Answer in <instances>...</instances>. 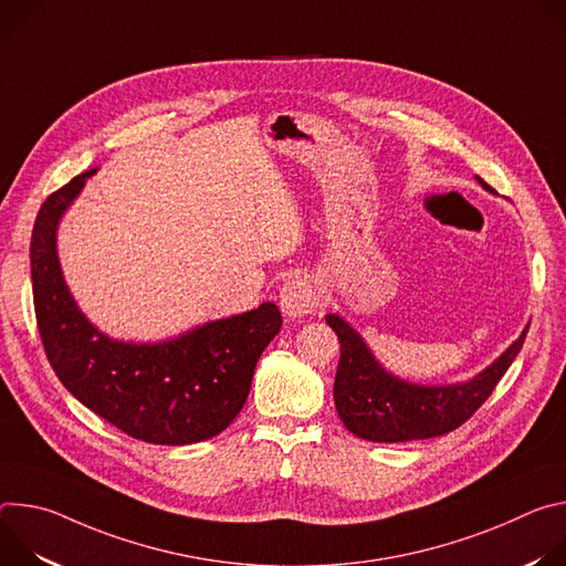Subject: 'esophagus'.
<instances>
[{"label": "esophagus", "mask_w": 566, "mask_h": 566, "mask_svg": "<svg viewBox=\"0 0 566 566\" xmlns=\"http://www.w3.org/2000/svg\"><path fill=\"white\" fill-rule=\"evenodd\" d=\"M322 291L311 277H293L280 291V306L289 317H302L319 306Z\"/></svg>", "instance_id": "obj_1"}]
</instances>
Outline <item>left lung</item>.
<instances>
[{
  "label": "left lung",
  "mask_w": 566,
  "mask_h": 566,
  "mask_svg": "<svg viewBox=\"0 0 566 566\" xmlns=\"http://www.w3.org/2000/svg\"><path fill=\"white\" fill-rule=\"evenodd\" d=\"M479 186L495 192L481 177ZM338 334L340 363L334 382L336 410L345 428L374 443H402L432 439L457 430L486 400L520 354L528 325L486 369L452 385H421L387 371L363 336L338 315H325Z\"/></svg>",
  "instance_id": "obj_1"
}]
</instances>
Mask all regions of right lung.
<instances>
[{
  "mask_svg": "<svg viewBox=\"0 0 566 566\" xmlns=\"http://www.w3.org/2000/svg\"><path fill=\"white\" fill-rule=\"evenodd\" d=\"M94 175L96 168L53 192L33 226V302L46 358L85 408L134 439L156 446L212 439L244 408L282 313L264 302L158 343L103 334L73 300L57 258L60 219Z\"/></svg>",
  "mask_w": 566,
  "mask_h": 566,
  "instance_id": "right-lung-1",
  "label": "right lung"
}]
</instances>
